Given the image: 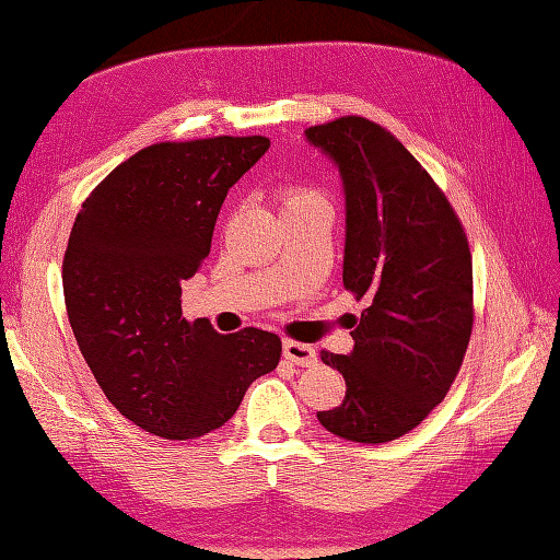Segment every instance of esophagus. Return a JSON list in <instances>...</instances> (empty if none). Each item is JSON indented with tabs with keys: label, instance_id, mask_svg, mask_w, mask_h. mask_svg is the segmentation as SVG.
I'll use <instances>...</instances> for the list:
<instances>
[{
	"label": "esophagus",
	"instance_id": "obj_1",
	"mask_svg": "<svg viewBox=\"0 0 560 560\" xmlns=\"http://www.w3.org/2000/svg\"><path fill=\"white\" fill-rule=\"evenodd\" d=\"M282 355L288 358L290 363L302 365V368H312L316 363V351L310 343H300V341H284L282 343Z\"/></svg>",
	"mask_w": 560,
	"mask_h": 560
}]
</instances>
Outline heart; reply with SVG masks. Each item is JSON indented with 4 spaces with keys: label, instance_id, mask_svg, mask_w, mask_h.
<instances>
[{
    "label": "heart",
    "instance_id": "1",
    "mask_svg": "<svg viewBox=\"0 0 560 560\" xmlns=\"http://www.w3.org/2000/svg\"><path fill=\"white\" fill-rule=\"evenodd\" d=\"M280 202L284 212H290V209H298V207H307L314 202H326L324 195L319 189L312 187V185H288L280 192Z\"/></svg>",
    "mask_w": 560,
    "mask_h": 560
}]
</instances>
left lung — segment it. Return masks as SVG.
I'll list each match as a JSON object with an SVG mask.
<instances>
[{
    "label": "left lung",
    "mask_w": 560,
    "mask_h": 560,
    "mask_svg": "<svg viewBox=\"0 0 560 560\" xmlns=\"http://www.w3.org/2000/svg\"><path fill=\"white\" fill-rule=\"evenodd\" d=\"M346 187L343 288L368 307L353 353L322 351L346 380L322 427L355 444H387L429 417L456 380L472 331L466 229L434 177L385 126L339 116L307 129Z\"/></svg>",
    "instance_id": "left-lung-1"
}]
</instances>
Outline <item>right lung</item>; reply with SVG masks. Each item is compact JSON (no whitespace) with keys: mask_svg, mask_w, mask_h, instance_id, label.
I'll return each mask as SVG.
<instances>
[{"mask_svg":"<svg viewBox=\"0 0 560 560\" xmlns=\"http://www.w3.org/2000/svg\"><path fill=\"white\" fill-rule=\"evenodd\" d=\"M266 136L145 145L82 202L62 258V294L102 393L149 434L185 441L224 427L253 380L276 371L278 334H217L183 316V280L209 256L229 187Z\"/></svg>","mask_w":560,"mask_h":560,"instance_id":"1","label":"right lung"}]
</instances>
